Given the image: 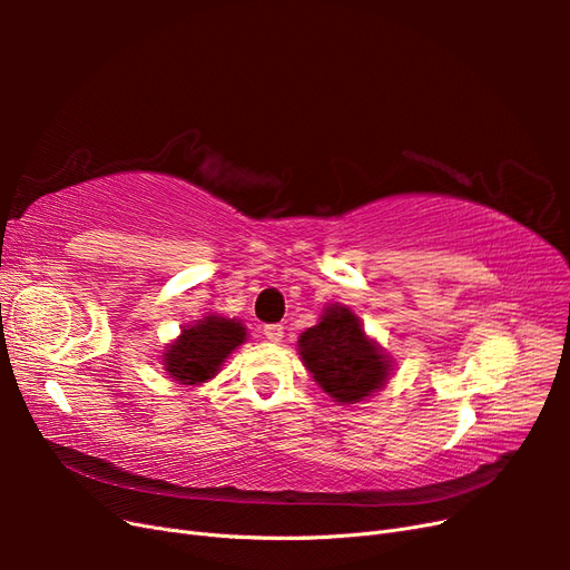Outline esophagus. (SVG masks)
Masks as SVG:
<instances>
[{
  "label": "esophagus",
  "mask_w": 570,
  "mask_h": 570,
  "mask_svg": "<svg viewBox=\"0 0 570 570\" xmlns=\"http://www.w3.org/2000/svg\"><path fill=\"white\" fill-rule=\"evenodd\" d=\"M264 335H266V340L268 342H283V337H285V331H283V325H278V323H271V325H264Z\"/></svg>",
  "instance_id": "34e87169"
}]
</instances>
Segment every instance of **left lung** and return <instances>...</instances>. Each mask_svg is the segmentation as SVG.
I'll return each instance as SVG.
<instances>
[{
  "instance_id": "obj_1",
  "label": "left lung",
  "mask_w": 570,
  "mask_h": 570,
  "mask_svg": "<svg viewBox=\"0 0 570 570\" xmlns=\"http://www.w3.org/2000/svg\"><path fill=\"white\" fill-rule=\"evenodd\" d=\"M299 358L314 383L333 402L358 404L383 390L394 361L371 335L364 323L344 304H327L316 325L297 340Z\"/></svg>"
}]
</instances>
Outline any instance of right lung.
Returning <instances> with one entry per match:
<instances>
[{
  "mask_svg": "<svg viewBox=\"0 0 570 570\" xmlns=\"http://www.w3.org/2000/svg\"><path fill=\"white\" fill-rule=\"evenodd\" d=\"M247 342V325L220 314H204L183 325L180 335L161 352L164 373L180 385L209 383L239 344Z\"/></svg>",
  "mask_w": 570,
  "mask_h": 570,
  "instance_id": "obj_1",
  "label": "right lung"
}]
</instances>
